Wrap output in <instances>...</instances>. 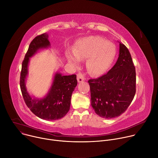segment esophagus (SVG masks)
Here are the masks:
<instances>
[{
    "mask_svg": "<svg viewBox=\"0 0 158 158\" xmlns=\"http://www.w3.org/2000/svg\"><path fill=\"white\" fill-rule=\"evenodd\" d=\"M77 80L79 83H81L85 80V75L81 73H78L77 75Z\"/></svg>",
    "mask_w": 158,
    "mask_h": 158,
    "instance_id": "1",
    "label": "esophagus"
}]
</instances>
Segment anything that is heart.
<instances>
[{
	"label": "heart",
	"instance_id": "obj_1",
	"mask_svg": "<svg viewBox=\"0 0 158 158\" xmlns=\"http://www.w3.org/2000/svg\"><path fill=\"white\" fill-rule=\"evenodd\" d=\"M73 51L75 55H68L69 62L78 66L80 60L87 59V68L94 76L102 75L107 71L115 54L114 46L99 36H89L78 40Z\"/></svg>",
	"mask_w": 158,
	"mask_h": 158
}]
</instances>
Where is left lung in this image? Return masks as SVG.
Listing matches in <instances>:
<instances>
[{
	"label": "left lung",
	"mask_w": 158,
	"mask_h": 158,
	"mask_svg": "<svg viewBox=\"0 0 158 158\" xmlns=\"http://www.w3.org/2000/svg\"><path fill=\"white\" fill-rule=\"evenodd\" d=\"M91 105L95 113L112 118L124 113L135 94V69L127 48L119 43V55L107 73L90 79Z\"/></svg>",
	"instance_id": "obj_1"
}]
</instances>
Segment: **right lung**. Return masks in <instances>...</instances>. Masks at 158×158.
Listing matches in <instances>:
<instances>
[{
  "label": "right lung",
  "mask_w": 158,
  "mask_h": 158,
  "mask_svg": "<svg viewBox=\"0 0 158 158\" xmlns=\"http://www.w3.org/2000/svg\"><path fill=\"white\" fill-rule=\"evenodd\" d=\"M48 36V34L44 33L36 36L31 42L22 63L20 87L26 106L34 115L42 119L55 120L63 117L69 110L72 95L77 85V75L62 76L57 72L48 93L40 99L32 98L26 87L29 58L39 49L50 46Z\"/></svg>",
  "instance_id": "add662e5"
}]
</instances>
